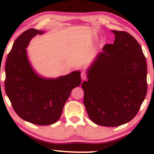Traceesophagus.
<instances>
[{
  "label": "esophagus",
  "instance_id": "1",
  "mask_svg": "<svg viewBox=\"0 0 154 154\" xmlns=\"http://www.w3.org/2000/svg\"><path fill=\"white\" fill-rule=\"evenodd\" d=\"M81 77H82V80H85L86 79V77H87V75L85 73V72H82V73H81Z\"/></svg>",
  "mask_w": 154,
  "mask_h": 154
}]
</instances>
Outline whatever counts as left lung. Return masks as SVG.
<instances>
[{"label":"left lung","mask_w":154,"mask_h":154,"mask_svg":"<svg viewBox=\"0 0 154 154\" xmlns=\"http://www.w3.org/2000/svg\"><path fill=\"white\" fill-rule=\"evenodd\" d=\"M106 44L87 70L82 83L83 104L94 123L116 127L132 120L147 90V62L140 44L129 33L113 30Z\"/></svg>","instance_id":"left-lung-1"}]
</instances>
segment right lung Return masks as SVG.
Listing matches in <instances>:
<instances>
[{"instance_id":"right-lung-1","label":"right lung","mask_w":154,"mask_h":154,"mask_svg":"<svg viewBox=\"0 0 154 154\" xmlns=\"http://www.w3.org/2000/svg\"><path fill=\"white\" fill-rule=\"evenodd\" d=\"M43 33L30 28L18 36L7 56L5 81V92L15 113L41 126L58 120L71 91L82 82L79 71L56 79H46L34 71L26 48L31 38Z\"/></svg>"}]
</instances>
